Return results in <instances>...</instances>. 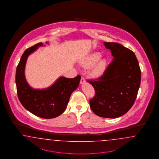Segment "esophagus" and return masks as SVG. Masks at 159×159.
Here are the masks:
<instances>
[{
  "instance_id": "34e87169",
  "label": "esophagus",
  "mask_w": 159,
  "mask_h": 159,
  "mask_svg": "<svg viewBox=\"0 0 159 159\" xmlns=\"http://www.w3.org/2000/svg\"><path fill=\"white\" fill-rule=\"evenodd\" d=\"M86 83V80H85V79L84 78V77H82L81 78V80H80V84H84Z\"/></svg>"
}]
</instances>
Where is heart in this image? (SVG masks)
Segmentation results:
<instances>
[{
    "mask_svg": "<svg viewBox=\"0 0 159 159\" xmlns=\"http://www.w3.org/2000/svg\"><path fill=\"white\" fill-rule=\"evenodd\" d=\"M101 57L102 54L100 52H94L82 58L80 61V64L82 67L89 69L97 62L90 70V75L94 78H98L102 76L104 72L107 65V60L105 58L100 59Z\"/></svg>",
    "mask_w": 159,
    "mask_h": 159,
    "instance_id": "b5f03b06",
    "label": "heart"
}]
</instances>
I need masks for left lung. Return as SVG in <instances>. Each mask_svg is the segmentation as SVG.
Masks as SVG:
<instances>
[{"mask_svg": "<svg viewBox=\"0 0 159 159\" xmlns=\"http://www.w3.org/2000/svg\"><path fill=\"white\" fill-rule=\"evenodd\" d=\"M113 59L97 81H88L96 96L90 100L97 116L116 118L124 116L135 102L139 89L141 72L138 59L131 50L120 43H106Z\"/></svg>", "mask_w": 159, "mask_h": 159, "instance_id": "8db88e82", "label": "left lung"}]
</instances>
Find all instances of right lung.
I'll use <instances>...</instances> for the list:
<instances>
[{
  "instance_id": "1",
  "label": "right lung",
  "mask_w": 159,
  "mask_h": 159,
  "mask_svg": "<svg viewBox=\"0 0 159 159\" xmlns=\"http://www.w3.org/2000/svg\"><path fill=\"white\" fill-rule=\"evenodd\" d=\"M46 43L49 44V42ZM40 47L45 45L40 43L24 51L16 69V83L19 99L24 108L35 116L51 119L61 115L66 110L81 76L78 75L73 79L61 76L51 86L42 89L30 86L25 76V64L29 55Z\"/></svg>"
}]
</instances>
